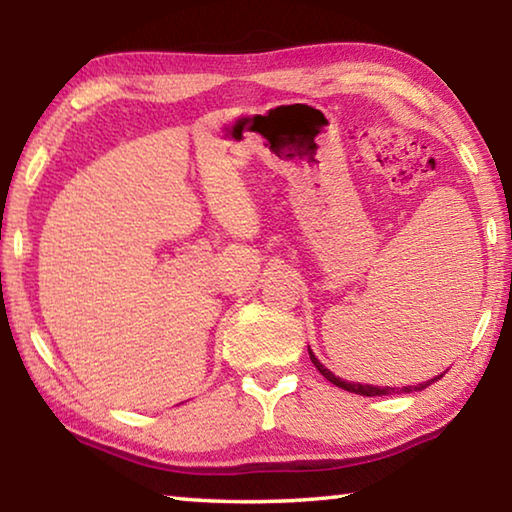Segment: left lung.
<instances>
[{
  "label": "left lung",
  "mask_w": 512,
  "mask_h": 512,
  "mask_svg": "<svg viewBox=\"0 0 512 512\" xmlns=\"http://www.w3.org/2000/svg\"><path fill=\"white\" fill-rule=\"evenodd\" d=\"M309 357H311V361H314V366L318 368V372L320 375H323L325 379H329L332 381L334 386H339V388H343V391H350V393H357V395H366V397H375V395H393L397 388H391V386H370V384H350V381H343V379H339L334 375V372H329L323 363H320L316 357H314V352L309 350ZM443 377V375H440ZM440 377H436V379H429V381H424V384H418V386H404V388H400L402 393H413V391H422V388H427V386H431L433 381H438Z\"/></svg>",
  "instance_id": "1"
}]
</instances>
